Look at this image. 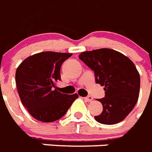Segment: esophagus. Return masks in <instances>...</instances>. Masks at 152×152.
I'll use <instances>...</instances> for the list:
<instances>
[{"mask_svg":"<svg viewBox=\"0 0 152 152\" xmlns=\"http://www.w3.org/2000/svg\"><path fill=\"white\" fill-rule=\"evenodd\" d=\"M84 99H85L86 101H88V102H92L93 101V97L92 96H90V95H89V96H87V97H85Z\"/></svg>","mask_w":152,"mask_h":152,"instance_id":"esophagus-1","label":"esophagus"}]
</instances>
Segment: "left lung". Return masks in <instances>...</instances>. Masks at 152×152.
<instances>
[{
	"label": "left lung",
	"instance_id": "left-lung-1",
	"mask_svg": "<svg viewBox=\"0 0 152 152\" xmlns=\"http://www.w3.org/2000/svg\"><path fill=\"white\" fill-rule=\"evenodd\" d=\"M95 72V82L104 86L105 97L101 114L95 116L98 122L114 125L125 119L134 108L139 98L140 77L131 60L121 53L102 48L79 55Z\"/></svg>",
	"mask_w": 152,
	"mask_h": 152
}]
</instances>
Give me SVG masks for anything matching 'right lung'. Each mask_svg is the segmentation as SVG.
<instances>
[{
	"mask_svg": "<svg viewBox=\"0 0 152 152\" xmlns=\"http://www.w3.org/2000/svg\"><path fill=\"white\" fill-rule=\"evenodd\" d=\"M72 53L46 51L30 56L15 72V83L22 104L30 114L42 122H53L65 114L78 98L54 89L61 80L62 63Z\"/></svg>",
	"mask_w": 152,
	"mask_h": 152,
	"instance_id": "1",
	"label": "right lung"
}]
</instances>
